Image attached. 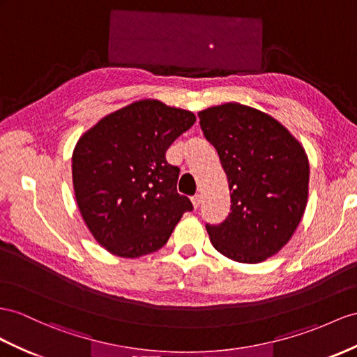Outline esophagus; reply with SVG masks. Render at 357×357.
Returning a JSON list of instances; mask_svg holds the SVG:
<instances>
[{
    "label": "esophagus",
    "instance_id": "esophagus-1",
    "mask_svg": "<svg viewBox=\"0 0 357 357\" xmlns=\"http://www.w3.org/2000/svg\"><path fill=\"white\" fill-rule=\"evenodd\" d=\"M191 202H193V206L197 209L200 206V204H202V199H200V195H195L193 197H191Z\"/></svg>",
    "mask_w": 357,
    "mask_h": 357
}]
</instances>
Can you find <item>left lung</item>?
Here are the masks:
<instances>
[{
  "mask_svg": "<svg viewBox=\"0 0 357 357\" xmlns=\"http://www.w3.org/2000/svg\"><path fill=\"white\" fill-rule=\"evenodd\" d=\"M229 182L231 213L206 225L215 250L258 264L285 245L307 204V155L285 126L257 108L227 102L199 114Z\"/></svg>",
  "mask_w": 357,
  "mask_h": 357,
  "instance_id": "left-lung-1",
  "label": "left lung"
}]
</instances>
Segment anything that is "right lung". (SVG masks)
Masks as SVG:
<instances>
[{"label": "right lung", "instance_id": "1", "mask_svg": "<svg viewBox=\"0 0 357 357\" xmlns=\"http://www.w3.org/2000/svg\"><path fill=\"white\" fill-rule=\"evenodd\" d=\"M196 116L155 99L108 114L81 135L72 155L75 199L89 231L109 253L139 258L167 243L190 199L166 151Z\"/></svg>", "mask_w": 357, "mask_h": 357}]
</instances>
